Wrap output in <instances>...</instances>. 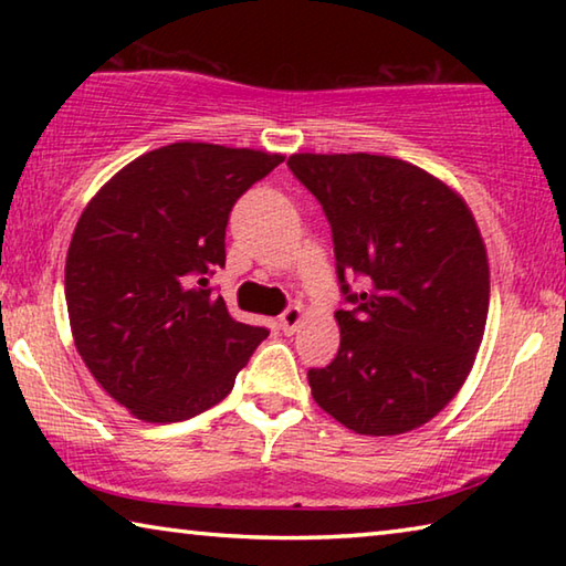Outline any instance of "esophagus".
<instances>
[{
  "mask_svg": "<svg viewBox=\"0 0 566 566\" xmlns=\"http://www.w3.org/2000/svg\"><path fill=\"white\" fill-rule=\"evenodd\" d=\"M302 322H304V310H302V306H290V310H286L282 317H280V329L284 334H294L296 329L302 327Z\"/></svg>",
  "mask_w": 566,
  "mask_h": 566,
  "instance_id": "esophagus-1",
  "label": "esophagus"
}]
</instances>
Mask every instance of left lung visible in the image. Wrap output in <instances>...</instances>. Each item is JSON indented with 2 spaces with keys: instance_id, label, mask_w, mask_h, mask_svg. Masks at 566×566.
<instances>
[{
  "instance_id": "obj_1",
  "label": "left lung",
  "mask_w": 566,
  "mask_h": 566,
  "mask_svg": "<svg viewBox=\"0 0 566 566\" xmlns=\"http://www.w3.org/2000/svg\"><path fill=\"white\" fill-rule=\"evenodd\" d=\"M332 224L347 310L339 352L310 369L317 405L352 432L427 424L472 371L490 312V262L472 209L429 171L385 155L286 159ZM347 275H359L360 294Z\"/></svg>"
}]
</instances>
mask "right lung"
<instances>
[{"instance_id": "add662e5", "label": "right lung", "mask_w": 566, "mask_h": 566, "mask_svg": "<svg viewBox=\"0 0 566 566\" xmlns=\"http://www.w3.org/2000/svg\"><path fill=\"white\" fill-rule=\"evenodd\" d=\"M282 161L175 142L129 161L84 207L64 266L74 347L132 417L202 415L270 334L237 322L207 276L224 266L234 202Z\"/></svg>"}]
</instances>
